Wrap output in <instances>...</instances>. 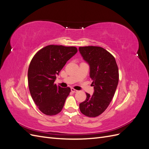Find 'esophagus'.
Returning a JSON list of instances; mask_svg holds the SVG:
<instances>
[{
    "instance_id": "34e87169",
    "label": "esophagus",
    "mask_w": 149,
    "mask_h": 149,
    "mask_svg": "<svg viewBox=\"0 0 149 149\" xmlns=\"http://www.w3.org/2000/svg\"><path fill=\"white\" fill-rule=\"evenodd\" d=\"M71 92H73V93H77V92L78 91V90H76V89L73 88H72L71 89Z\"/></svg>"
}]
</instances>
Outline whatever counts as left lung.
Here are the masks:
<instances>
[{
	"label": "left lung",
	"instance_id": "8db88e82",
	"mask_svg": "<svg viewBox=\"0 0 149 149\" xmlns=\"http://www.w3.org/2000/svg\"><path fill=\"white\" fill-rule=\"evenodd\" d=\"M83 59L90 67V78L94 91L79 104L81 113L89 118L101 114L113 98L119 82V70L114 57L100 47H79Z\"/></svg>",
	"mask_w": 149,
	"mask_h": 149
}]
</instances>
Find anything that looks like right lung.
I'll return each mask as SVG.
<instances>
[{
	"mask_svg": "<svg viewBox=\"0 0 149 149\" xmlns=\"http://www.w3.org/2000/svg\"><path fill=\"white\" fill-rule=\"evenodd\" d=\"M75 47L49 45L40 49L31 60L28 83L31 96L42 113L56 115L61 111L71 91L54 83L66 62L77 53Z\"/></svg>",
	"mask_w": 149,
	"mask_h": 149,
	"instance_id": "right-lung-1",
	"label": "right lung"
}]
</instances>
